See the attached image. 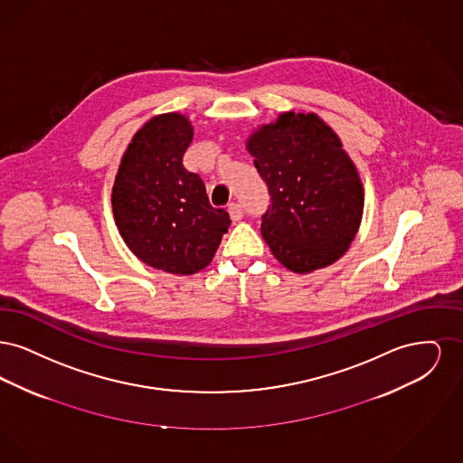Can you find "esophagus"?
I'll list each match as a JSON object with an SVG mask.
<instances>
[{"label":"esophagus","mask_w":463,"mask_h":463,"mask_svg":"<svg viewBox=\"0 0 463 463\" xmlns=\"http://www.w3.org/2000/svg\"><path fill=\"white\" fill-rule=\"evenodd\" d=\"M227 210H229V215H231V219H232V222H240L241 221L242 217H244L242 206L241 204H238V203H231Z\"/></svg>","instance_id":"1"}]
</instances>
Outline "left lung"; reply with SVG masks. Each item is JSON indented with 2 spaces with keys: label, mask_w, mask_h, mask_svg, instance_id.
<instances>
[{
  "label": "left lung",
  "mask_w": 463,
  "mask_h": 463,
  "mask_svg": "<svg viewBox=\"0 0 463 463\" xmlns=\"http://www.w3.org/2000/svg\"><path fill=\"white\" fill-rule=\"evenodd\" d=\"M270 204L262 236L274 257L304 274L338 260L363 215V185L340 138L316 114L283 112L248 140Z\"/></svg>",
  "instance_id": "left-lung-1"
}]
</instances>
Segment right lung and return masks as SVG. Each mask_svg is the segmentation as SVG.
<instances>
[{
  "instance_id": "1",
  "label": "right lung",
  "mask_w": 463,
  "mask_h": 463,
  "mask_svg": "<svg viewBox=\"0 0 463 463\" xmlns=\"http://www.w3.org/2000/svg\"><path fill=\"white\" fill-rule=\"evenodd\" d=\"M193 135L185 116H156L135 133L112 187L114 221L128 248L172 274L210 264L231 223L223 208L210 204L198 174L182 165Z\"/></svg>"
}]
</instances>
